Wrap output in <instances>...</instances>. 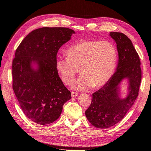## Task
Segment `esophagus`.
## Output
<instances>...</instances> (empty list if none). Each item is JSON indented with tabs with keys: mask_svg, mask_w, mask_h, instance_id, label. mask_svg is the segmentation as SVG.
I'll list each match as a JSON object with an SVG mask.
<instances>
[{
	"mask_svg": "<svg viewBox=\"0 0 151 151\" xmlns=\"http://www.w3.org/2000/svg\"><path fill=\"white\" fill-rule=\"evenodd\" d=\"M71 95H72V97H76V96H78V93H76V92H71Z\"/></svg>",
	"mask_w": 151,
	"mask_h": 151,
	"instance_id": "1",
	"label": "esophagus"
}]
</instances>
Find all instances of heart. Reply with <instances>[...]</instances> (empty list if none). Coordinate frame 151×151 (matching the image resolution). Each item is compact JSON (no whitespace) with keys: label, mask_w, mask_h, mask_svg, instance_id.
I'll return each instance as SVG.
<instances>
[{"label":"heart","mask_w":151,"mask_h":151,"mask_svg":"<svg viewBox=\"0 0 151 151\" xmlns=\"http://www.w3.org/2000/svg\"><path fill=\"white\" fill-rule=\"evenodd\" d=\"M68 56L56 59V68L62 81L70 84L80 68L81 76L72 83V88L85 90L99 88L110 81L117 63V50L110 41L81 40L70 46Z\"/></svg>","instance_id":"b5f03b06"}]
</instances>
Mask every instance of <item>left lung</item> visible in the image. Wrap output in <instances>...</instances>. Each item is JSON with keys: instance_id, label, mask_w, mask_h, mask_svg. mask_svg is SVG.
<instances>
[{"instance_id": "obj_1", "label": "left lung", "mask_w": 151, "mask_h": 151, "mask_svg": "<svg viewBox=\"0 0 151 151\" xmlns=\"http://www.w3.org/2000/svg\"><path fill=\"white\" fill-rule=\"evenodd\" d=\"M110 36L116 44L118 62L116 70L110 81L92 94L91 104L86 116L95 127L110 128L124 117L138 96L141 81L139 57L129 38L122 33L110 32ZM128 81V93L120 96L122 81Z\"/></svg>"}]
</instances>
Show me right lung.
<instances>
[{
    "instance_id": "add662e5",
    "label": "right lung",
    "mask_w": 151,
    "mask_h": 151,
    "mask_svg": "<svg viewBox=\"0 0 151 151\" xmlns=\"http://www.w3.org/2000/svg\"><path fill=\"white\" fill-rule=\"evenodd\" d=\"M74 30L63 27L35 29L17 47L12 63L13 90L26 116L45 125L60 116L71 93L56 68L58 50Z\"/></svg>"
}]
</instances>
